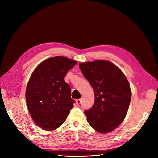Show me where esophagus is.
<instances>
[{"label": "esophagus", "instance_id": "1", "mask_svg": "<svg viewBox=\"0 0 158 158\" xmlns=\"http://www.w3.org/2000/svg\"><path fill=\"white\" fill-rule=\"evenodd\" d=\"M76 103H77L78 105H80V104H81V103H82V99H76Z\"/></svg>", "mask_w": 158, "mask_h": 158}]
</instances>
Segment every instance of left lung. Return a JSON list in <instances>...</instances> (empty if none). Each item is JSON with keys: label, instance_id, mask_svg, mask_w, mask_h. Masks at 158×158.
Masks as SVG:
<instances>
[{"label": "left lung", "instance_id": "left-lung-1", "mask_svg": "<svg viewBox=\"0 0 158 158\" xmlns=\"http://www.w3.org/2000/svg\"><path fill=\"white\" fill-rule=\"evenodd\" d=\"M80 69L94 89L95 101L85 110L88 123L101 133L113 131L125 119L131 99L125 74L107 60L80 63Z\"/></svg>", "mask_w": 158, "mask_h": 158}]
</instances>
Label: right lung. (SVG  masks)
I'll use <instances>...</instances> for the list:
<instances>
[{
    "label": "right lung",
    "mask_w": 158,
    "mask_h": 158,
    "mask_svg": "<svg viewBox=\"0 0 158 158\" xmlns=\"http://www.w3.org/2000/svg\"><path fill=\"white\" fill-rule=\"evenodd\" d=\"M76 63L66 57H52L42 62L31 76L26 88L27 106L33 121L44 130L59 128L74 107L64 77Z\"/></svg>",
    "instance_id": "add662e5"
}]
</instances>
